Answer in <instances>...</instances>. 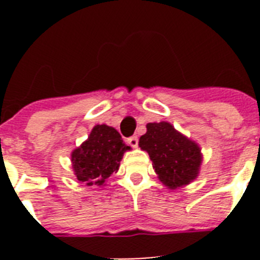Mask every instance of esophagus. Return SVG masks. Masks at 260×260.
I'll return each mask as SVG.
<instances>
[{
	"label": "esophagus",
	"instance_id": "34e87169",
	"mask_svg": "<svg viewBox=\"0 0 260 260\" xmlns=\"http://www.w3.org/2000/svg\"><path fill=\"white\" fill-rule=\"evenodd\" d=\"M127 143L130 144L132 147H134V148H137V147H138V137H130L127 139Z\"/></svg>",
	"mask_w": 260,
	"mask_h": 260
}]
</instances>
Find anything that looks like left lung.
Listing matches in <instances>:
<instances>
[{"instance_id": "8db88e82", "label": "left lung", "mask_w": 260, "mask_h": 260, "mask_svg": "<svg viewBox=\"0 0 260 260\" xmlns=\"http://www.w3.org/2000/svg\"><path fill=\"white\" fill-rule=\"evenodd\" d=\"M146 127L139 147L150 155L160 182L168 189L177 190L197 180L203 161L199 144L167 121L150 122Z\"/></svg>"}]
</instances>
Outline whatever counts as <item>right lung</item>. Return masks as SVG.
<instances>
[{
    "label": "right lung",
    "instance_id": "right-lung-1",
    "mask_svg": "<svg viewBox=\"0 0 260 260\" xmlns=\"http://www.w3.org/2000/svg\"><path fill=\"white\" fill-rule=\"evenodd\" d=\"M132 150L116 128L105 123L96 125L83 143L73 150L71 167L77 180L87 186H105L113 173H117L123 153Z\"/></svg>",
    "mask_w": 260,
    "mask_h": 260
}]
</instances>
